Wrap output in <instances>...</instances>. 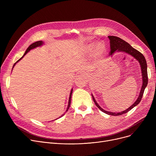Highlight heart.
<instances>
[{
    "instance_id": "b5f03b06",
    "label": "heart",
    "mask_w": 156,
    "mask_h": 156,
    "mask_svg": "<svg viewBox=\"0 0 156 156\" xmlns=\"http://www.w3.org/2000/svg\"><path fill=\"white\" fill-rule=\"evenodd\" d=\"M92 46L93 45H89L87 47V51H90L92 49ZM104 51V47L102 45H97V47H95V54L96 55H101L102 54Z\"/></svg>"
}]
</instances>
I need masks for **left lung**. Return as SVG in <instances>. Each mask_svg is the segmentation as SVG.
<instances>
[{
  "label": "left lung",
  "mask_w": 156,
  "mask_h": 156,
  "mask_svg": "<svg viewBox=\"0 0 156 156\" xmlns=\"http://www.w3.org/2000/svg\"><path fill=\"white\" fill-rule=\"evenodd\" d=\"M108 38L110 40V49H111L110 52H109L110 55H112L113 54V52H114L116 51L125 52L130 54L131 55L133 56V57H135V59H136V60L138 61V62L140 64L141 69H142L143 84H142V87L141 90L140 92V95H139V97H138V99L135 101V102L132 105H131L130 107L128 109H127L126 110L122 111V112H117V113L106 111L100 107V105L97 103V102L95 101V100L94 99V97L92 96L94 102H95V105H97V107L99 108L101 111H102L103 112L107 114H109V115H111V116H120V115H121V114H123L126 113L128 111H129L131 109H133L134 107H135V106L136 105H138L141 101L142 96L144 95L145 88L147 87V83H148L147 66L146 60L145 59V57L144 56V55L141 52L136 50L135 48L132 47L128 43L125 42V40H122L121 38H120L118 37H115V36H109Z\"/></svg>",
  "instance_id": "left-lung-1"
}]
</instances>
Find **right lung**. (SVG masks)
I'll return each instance as SVG.
<instances>
[{
  "label": "right lung",
  "instance_id": "obj_1",
  "mask_svg": "<svg viewBox=\"0 0 156 156\" xmlns=\"http://www.w3.org/2000/svg\"><path fill=\"white\" fill-rule=\"evenodd\" d=\"M42 44H43V42H42V41H38V42H34V43H33L32 44H31V45L28 47V48L27 49V51H26L25 53H24V54L23 55V56L21 57V58H20L18 61H16V62H18L19 61H20V60L23 58V57L27 54V53L28 52H29V51L31 50V49H32V48H35V47H38V46H40L41 45H42ZM16 62H15V63H14V66H13V67L14 66V65L16 64ZM72 92H73V89H71V93H70L69 99V103H68V108H67L66 111H68V110L69 109V107H70V105H71V99ZM63 116V115H62L61 116ZM61 117H60V118H61Z\"/></svg>",
  "mask_w": 156,
  "mask_h": 156
}]
</instances>
